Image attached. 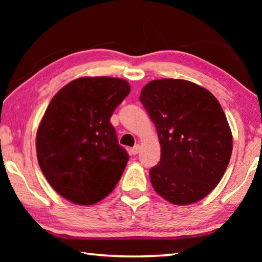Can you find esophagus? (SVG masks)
<instances>
[{
	"instance_id": "obj_1",
	"label": "esophagus",
	"mask_w": 262,
	"mask_h": 262,
	"mask_svg": "<svg viewBox=\"0 0 262 262\" xmlns=\"http://www.w3.org/2000/svg\"><path fill=\"white\" fill-rule=\"evenodd\" d=\"M139 152H140V145H139V144L135 145L134 148H132V149H130V154H132V155H134V156H135V155L139 154Z\"/></svg>"
}]
</instances>
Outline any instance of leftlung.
Returning a JSON list of instances; mask_svg holds the SVG:
<instances>
[{"instance_id": "obj_1", "label": "left lung", "mask_w": 262, "mask_h": 262, "mask_svg": "<svg viewBox=\"0 0 262 262\" xmlns=\"http://www.w3.org/2000/svg\"><path fill=\"white\" fill-rule=\"evenodd\" d=\"M140 100L161 143V161L149 172L154 189L173 205L202 200L221 181L232 152L219 100L198 84L173 78L149 82Z\"/></svg>"}]
</instances>
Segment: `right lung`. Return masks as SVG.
I'll list each match as a JSON object with an SVG mask.
<instances>
[{"label":"right lung","instance_id":"obj_1","mask_svg":"<svg viewBox=\"0 0 262 262\" xmlns=\"http://www.w3.org/2000/svg\"><path fill=\"white\" fill-rule=\"evenodd\" d=\"M130 92L125 79L81 77L53 97L37 132V157L48 183L61 196L95 205L112 192L129 156L111 123Z\"/></svg>","mask_w":262,"mask_h":262}]
</instances>
